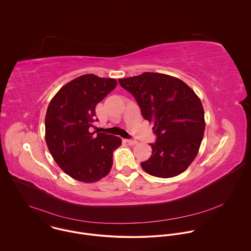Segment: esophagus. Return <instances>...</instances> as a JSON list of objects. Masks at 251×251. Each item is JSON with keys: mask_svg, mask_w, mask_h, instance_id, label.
Returning a JSON list of instances; mask_svg holds the SVG:
<instances>
[{"mask_svg": "<svg viewBox=\"0 0 251 251\" xmlns=\"http://www.w3.org/2000/svg\"><path fill=\"white\" fill-rule=\"evenodd\" d=\"M126 142L128 144V145H130V146H134V145H136V144L138 143L136 140H126Z\"/></svg>", "mask_w": 251, "mask_h": 251, "instance_id": "34e87169", "label": "esophagus"}]
</instances>
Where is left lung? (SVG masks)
Wrapping results in <instances>:
<instances>
[{"mask_svg": "<svg viewBox=\"0 0 251 251\" xmlns=\"http://www.w3.org/2000/svg\"><path fill=\"white\" fill-rule=\"evenodd\" d=\"M141 108L145 120L153 123L155 143L151 157L141 162L144 171L158 178L176 177L196 157L205 131L200 99L183 81L163 73L144 72L119 79Z\"/></svg>", "mask_w": 251, "mask_h": 251, "instance_id": "1", "label": "left lung"}]
</instances>
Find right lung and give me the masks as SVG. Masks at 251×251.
Returning <instances> with one entry per match:
<instances>
[{
  "mask_svg": "<svg viewBox=\"0 0 251 251\" xmlns=\"http://www.w3.org/2000/svg\"><path fill=\"white\" fill-rule=\"evenodd\" d=\"M117 86L113 78L81 75L51 100L45 116V141L56 163L76 180L95 182L104 178L113 165L120 137L90 132L96 106ZM98 121V120H96Z\"/></svg>",
  "mask_w": 251,
  "mask_h": 251,
  "instance_id": "obj_1",
  "label": "right lung"
}]
</instances>
